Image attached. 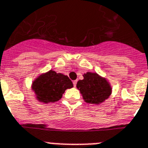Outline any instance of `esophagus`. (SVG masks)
<instances>
[{
    "label": "esophagus",
    "mask_w": 148,
    "mask_h": 148,
    "mask_svg": "<svg viewBox=\"0 0 148 148\" xmlns=\"http://www.w3.org/2000/svg\"><path fill=\"white\" fill-rule=\"evenodd\" d=\"M76 84H77V80L73 81V85H74V87L76 86Z\"/></svg>",
    "instance_id": "34e87169"
}]
</instances>
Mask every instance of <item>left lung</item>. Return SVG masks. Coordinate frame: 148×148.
Wrapping results in <instances>:
<instances>
[{
  "mask_svg": "<svg viewBox=\"0 0 148 148\" xmlns=\"http://www.w3.org/2000/svg\"><path fill=\"white\" fill-rule=\"evenodd\" d=\"M83 77L82 80L77 82L76 87L80 90L84 102L99 105L110 97L112 88L106 78L90 72L84 73Z\"/></svg>",
  "mask_w": 148,
  "mask_h": 148,
  "instance_id": "8db88e82",
  "label": "left lung"
}]
</instances>
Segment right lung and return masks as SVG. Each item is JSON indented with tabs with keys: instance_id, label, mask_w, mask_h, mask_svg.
I'll return each instance as SVG.
<instances>
[{
	"instance_id": "right-lung-1",
	"label": "right lung",
	"mask_w": 148,
	"mask_h": 148,
	"mask_svg": "<svg viewBox=\"0 0 148 148\" xmlns=\"http://www.w3.org/2000/svg\"><path fill=\"white\" fill-rule=\"evenodd\" d=\"M73 87V82L67 75L57 73L52 69L36 77L31 85L36 99L44 103L60 100L66 90Z\"/></svg>"
}]
</instances>
